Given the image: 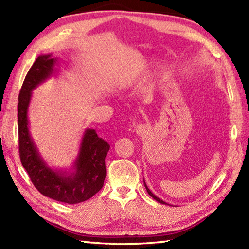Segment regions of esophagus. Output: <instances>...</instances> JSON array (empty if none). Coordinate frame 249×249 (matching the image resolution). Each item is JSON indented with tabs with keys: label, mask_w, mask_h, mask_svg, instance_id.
Wrapping results in <instances>:
<instances>
[{
	"label": "esophagus",
	"mask_w": 249,
	"mask_h": 249,
	"mask_svg": "<svg viewBox=\"0 0 249 249\" xmlns=\"http://www.w3.org/2000/svg\"><path fill=\"white\" fill-rule=\"evenodd\" d=\"M148 127L144 124H139L136 127V131L139 136H145L146 133H148Z\"/></svg>",
	"instance_id": "1"
}]
</instances>
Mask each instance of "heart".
<instances>
[{"label": "heart", "instance_id": "b5f03b06", "mask_svg": "<svg viewBox=\"0 0 249 249\" xmlns=\"http://www.w3.org/2000/svg\"><path fill=\"white\" fill-rule=\"evenodd\" d=\"M128 84H130V81H128V82H126V83H125V85H128Z\"/></svg>", "mask_w": 249, "mask_h": 249}]
</instances>
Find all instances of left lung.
Returning a JSON list of instances; mask_svg holds the SVG:
<instances>
[{
	"label": "left lung",
	"instance_id": "left-lung-1",
	"mask_svg": "<svg viewBox=\"0 0 249 249\" xmlns=\"http://www.w3.org/2000/svg\"><path fill=\"white\" fill-rule=\"evenodd\" d=\"M144 185H145V188H146V190H147V193H148V195L150 196H152V197H154V199L157 201V202H159V203H161V204H164V205H169V204H167L166 202H164L163 200H161L160 199V197H158L156 195H154V194H152L151 193V191H150V189L147 187V185H146V183H145V181H144Z\"/></svg>",
	"mask_w": 249,
	"mask_h": 249
}]
</instances>
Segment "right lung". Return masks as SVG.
I'll use <instances>...</instances> for the list:
<instances>
[{
    "instance_id": "1",
    "label": "right lung",
    "mask_w": 249,
    "mask_h": 249,
    "mask_svg": "<svg viewBox=\"0 0 249 249\" xmlns=\"http://www.w3.org/2000/svg\"><path fill=\"white\" fill-rule=\"evenodd\" d=\"M59 59L52 53L37 56L24 80L18 95V151L23 167L42 195L50 199L78 204L90 199L103 187L106 177L105 158L110 146L92 128L83 132L78 156L68 168L49 166L31 137L28 110L33 91L58 72Z\"/></svg>"
}]
</instances>
